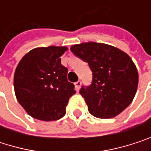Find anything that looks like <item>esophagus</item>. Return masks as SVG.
Here are the masks:
<instances>
[{
    "label": "esophagus",
    "mask_w": 151,
    "mask_h": 151,
    "mask_svg": "<svg viewBox=\"0 0 151 151\" xmlns=\"http://www.w3.org/2000/svg\"><path fill=\"white\" fill-rule=\"evenodd\" d=\"M75 88L77 91H78L79 90V88H80V86H81V82H80V80H78L77 82H75Z\"/></svg>",
    "instance_id": "1"
}]
</instances>
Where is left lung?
Listing matches in <instances>:
<instances>
[{"label": "left lung", "instance_id": "1", "mask_svg": "<svg viewBox=\"0 0 151 151\" xmlns=\"http://www.w3.org/2000/svg\"><path fill=\"white\" fill-rule=\"evenodd\" d=\"M71 50L92 71V84L79 90L92 115L113 118L129 106L136 95L138 73L128 54L94 42L73 45Z\"/></svg>", "mask_w": 151, "mask_h": 151}]
</instances>
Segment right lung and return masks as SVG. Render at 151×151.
Returning <instances> with one entry per match:
<instances>
[{"label": "right lung", "instance_id": "right-lung-1", "mask_svg": "<svg viewBox=\"0 0 151 151\" xmlns=\"http://www.w3.org/2000/svg\"><path fill=\"white\" fill-rule=\"evenodd\" d=\"M66 47H40L29 51L19 62L14 76L16 99L33 118L56 121L62 118L69 99L75 93L67 80L68 69L60 57Z\"/></svg>", "mask_w": 151, "mask_h": 151}]
</instances>
